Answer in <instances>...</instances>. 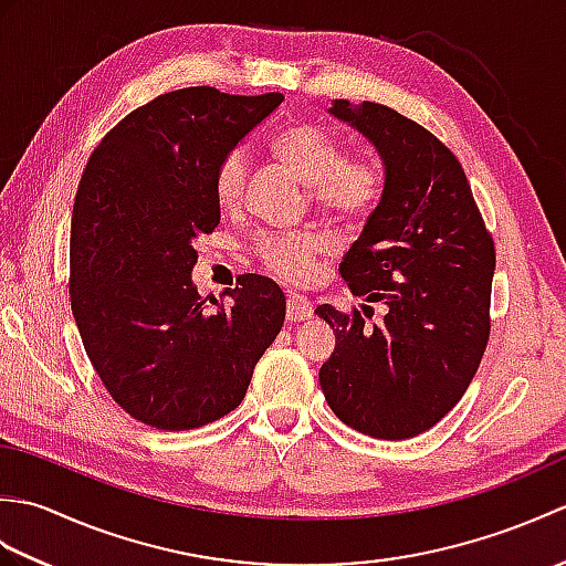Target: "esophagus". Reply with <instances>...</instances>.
<instances>
[{
  "instance_id": "1",
  "label": "esophagus",
  "mask_w": 566,
  "mask_h": 566,
  "mask_svg": "<svg viewBox=\"0 0 566 566\" xmlns=\"http://www.w3.org/2000/svg\"><path fill=\"white\" fill-rule=\"evenodd\" d=\"M314 316V304L298 294H286V318L290 321H306Z\"/></svg>"
}]
</instances>
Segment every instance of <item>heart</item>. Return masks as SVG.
Segmentation results:
<instances>
[{"label":"heart","instance_id":"b5f03b06","mask_svg":"<svg viewBox=\"0 0 566 566\" xmlns=\"http://www.w3.org/2000/svg\"><path fill=\"white\" fill-rule=\"evenodd\" d=\"M272 150L302 179L314 209L338 221H365L379 207L387 187L384 165L367 155L345 158L343 143L316 124H292L272 138ZM250 160L245 148H231L213 167V197L223 211L243 203ZM326 243L314 231L264 233L255 240L260 262L284 282H308Z\"/></svg>","mask_w":566,"mask_h":566}]
</instances>
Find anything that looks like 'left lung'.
Here are the masks:
<instances>
[{
    "label": "left lung",
    "mask_w": 566,
    "mask_h": 566,
    "mask_svg": "<svg viewBox=\"0 0 566 566\" xmlns=\"http://www.w3.org/2000/svg\"><path fill=\"white\" fill-rule=\"evenodd\" d=\"M331 114L371 140L387 187L340 262L384 323L323 304L335 350L318 379L345 426L406 440L448 416L476 375L491 331L496 250L460 160L428 128L384 104L335 99Z\"/></svg>",
    "instance_id": "left-lung-1"
}]
</instances>
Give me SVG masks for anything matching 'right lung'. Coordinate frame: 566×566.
Listing matches in <instances>:
<instances>
[{
	"mask_svg": "<svg viewBox=\"0 0 566 566\" xmlns=\"http://www.w3.org/2000/svg\"><path fill=\"white\" fill-rule=\"evenodd\" d=\"M282 99L216 87L160 94L122 118L84 167L72 316L106 391L150 428L191 430L231 413L282 331L286 298L268 276H240L228 304L191 284L195 240L221 221L213 167Z\"/></svg>",
	"mask_w": 566,
	"mask_h": 566,
	"instance_id": "1",
	"label": "right lung"
}]
</instances>
